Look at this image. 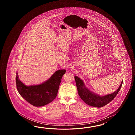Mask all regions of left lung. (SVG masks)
<instances>
[{
  "mask_svg": "<svg viewBox=\"0 0 135 135\" xmlns=\"http://www.w3.org/2000/svg\"><path fill=\"white\" fill-rule=\"evenodd\" d=\"M74 78L78 94L81 99L89 106L98 108L104 106L112 100L120 90L123 84L122 81L118 89L114 93L101 97L87 89L84 85L83 81L81 80L77 76H75Z\"/></svg>",
  "mask_w": 135,
  "mask_h": 135,
  "instance_id": "obj_1",
  "label": "left lung"
}]
</instances>
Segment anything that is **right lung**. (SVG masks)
<instances>
[{
  "instance_id": "1",
  "label": "right lung",
  "mask_w": 135,
  "mask_h": 135,
  "mask_svg": "<svg viewBox=\"0 0 135 135\" xmlns=\"http://www.w3.org/2000/svg\"><path fill=\"white\" fill-rule=\"evenodd\" d=\"M65 73V69L59 70L44 83L29 86L21 81L16 73L17 89L20 95L29 103L34 106H43L51 102L57 96L62 77Z\"/></svg>"
}]
</instances>
